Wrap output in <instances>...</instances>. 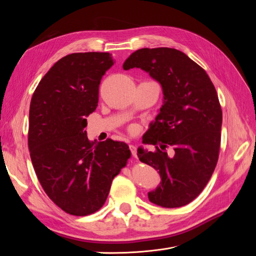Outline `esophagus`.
Segmentation results:
<instances>
[{
  "label": "esophagus",
  "mask_w": 256,
  "mask_h": 256,
  "mask_svg": "<svg viewBox=\"0 0 256 256\" xmlns=\"http://www.w3.org/2000/svg\"><path fill=\"white\" fill-rule=\"evenodd\" d=\"M129 148H130V150H131V154H132V156H134V158H136V147L134 145H132V144H130V145H129Z\"/></svg>",
  "instance_id": "34e87169"
}]
</instances>
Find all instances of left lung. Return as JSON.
Returning <instances> with one entry per match:
<instances>
[{"label": "left lung", "mask_w": 256, "mask_h": 256, "mask_svg": "<svg viewBox=\"0 0 256 256\" xmlns=\"http://www.w3.org/2000/svg\"><path fill=\"white\" fill-rule=\"evenodd\" d=\"M122 68H141L164 92V104L143 136V143L156 145V150L138 148L140 161L161 177L148 198L166 208L187 205L203 191L218 162L222 110L214 84L202 67L172 48L136 50ZM168 146L176 152L171 158L163 152Z\"/></svg>", "instance_id": "obj_1"}]
</instances>
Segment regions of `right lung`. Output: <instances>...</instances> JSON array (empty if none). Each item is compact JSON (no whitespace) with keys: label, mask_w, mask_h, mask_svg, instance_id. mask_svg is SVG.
Here are the masks:
<instances>
[{"label":"right lung","mask_w":256,"mask_h":256,"mask_svg":"<svg viewBox=\"0 0 256 256\" xmlns=\"http://www.w3.org/2000/svg\"><path fill=\"white\" fill-rule=\"evenodd\" d=\"M113 64L108 52L68 54L44 76L30 100L28 141L35 173L52 202L74 216L102 207L131 156L126 143L90 142L84 130Z\"/></svg>","instance_id":"obj_1"}]
</instances>
